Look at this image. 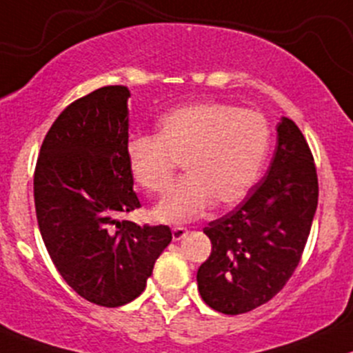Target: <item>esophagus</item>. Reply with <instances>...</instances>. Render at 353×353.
Returning a JSON list of instances; mask_svg holds the SVG:
<instances>
[{"mask_svg":"<svg viewBox=\"0 0 353 353\" xmlns=\"http://www.w3.org/2000/svg\"><path fill=\"white\" fill-rule=\"evenodd\" d=\"M188 234V230L183 226H174L172 228V239L174 241H179V239H183L184 236Z\"/></svg>","mask_w":353,"mask_h":353,"instance_id":"34e87169","label":"esophagus"}]
</instances>
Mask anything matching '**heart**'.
Here are the masks:
<instances>
[{
	"label": "heart",
	"instance_id": "heart-1",
	"mask_svg": "<svg viewBox=\"0 0 353 353\" xmlns=\"http://www.w3.org/2000/svg\"><path fill=\"white\" fill-rule=\"evenodd\" d=\"M271 144L270 122L254 108L208 100L179 107L157 123V134L125 145L134 183L164 196L179 164L185 177L156 209L162 221H189L212 204L231 208L256 184Z\"/></svg>",
	"mask_w": 353,
	"mask_h": 353
}]
</instances>
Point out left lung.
<instances>
[{"label": "left lung", "instance_id": "obj_1", "mask_svg": "<svg viewBox=\"0 0 353 353\" xmlns=\"http://www.w3.org/2000/svg\"><path fill=\"white\" fill-rule=\"evenodd\" d=\"M268 172L233 211L204 233L211 254L197 270V288L224 315L251 312L292 278L303 254L319 204V177L307 139L293 120L276 125Z\"/></svg>", "mask_w": 353, "mask_h": 353}]
</instances>
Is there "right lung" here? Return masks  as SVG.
Here are the masks:
<instances>
[{
	"instance_id": "1",
	"label": "right lung",
	"mask_w": 353,
	"mask_h": 353,
	"mask_svg": "<svg viewBox=\"0 0 353 353\" xmlns=\"http://www.w3.org/2000/svg\"><path fill=\"white\" fill-rule=\"evenodd\" d=\"M129 97L123 85H108L70 103L45 135L33 177L53 265L80 296L107 308L144 292L172 239L164 224L120 219L141 208L125 157Z\"/></svg>"
}]
</instances>
